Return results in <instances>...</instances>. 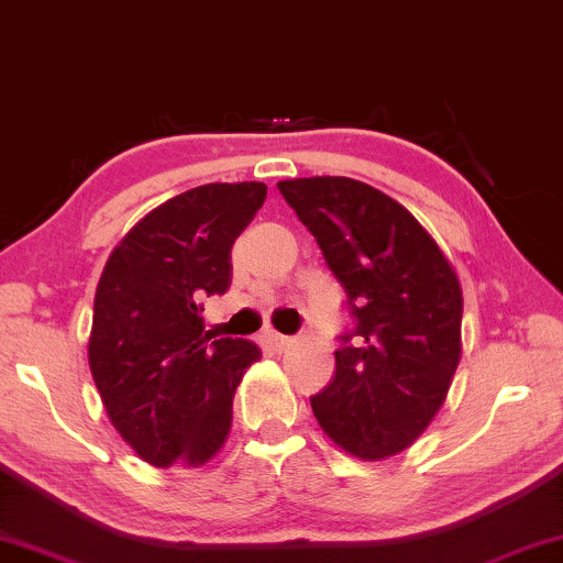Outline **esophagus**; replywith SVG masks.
<instances>
[{
    "mask_svg": "<svg viewBox=\"0 0 563 563\" xmlns=\"http://www.w3.org/2000/svg\"><path fill=\"white\" fill-rule=\"evenodd\" d=\"M266 340L272 342L274 350H279V353H284V350H289L291 345H295V338H287V335H279V332H266Z\"/></svg>",
    "mask_w": 563,
    "mask_h": 563,
    "instance_id": "esophagus-1",
    "label": "esophagus"
}]
</instances>
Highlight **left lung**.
Returning a JSON list of instances; mask_svg holds the SVG:
<instances>
[{"instance_id":"obj_1","label":"left lung","mask_w":563,"mask_h":563,"mask_svg":"<svg viewBox=\"0 0 563 563\" xmlns=\"http://www.w3.org/2000/svg\"><path fill=\"white\" fill-rule=\"evenodd\" d=\"M279 192L317 239L355 317V345L338 350L335 378L309 398L314 419L353 457H394L434 421L460 365L457 272L427 228L376 187L297 177Z\"/></svg>"}]
</instances>
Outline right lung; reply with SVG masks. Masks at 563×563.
<instances>
[{
	"mask_svg": "<svg viewBox=\"0 0 563 563\" xmlns=\"http://www.w3.org/2000/svg\"><path fill=\"white\" fill-rule=\"evenodd\" d=\"M264 183H210L146 213L106 262L88 365L106 417L152 467H202L223 450L256 342L210 340L200 305L231 287V249Z\"/></svg>",
	"mask_w": 563,
	"mask_h": 563,
	"instance_id": "obj_1",
	"label": "right lung"
}]
</instances>
